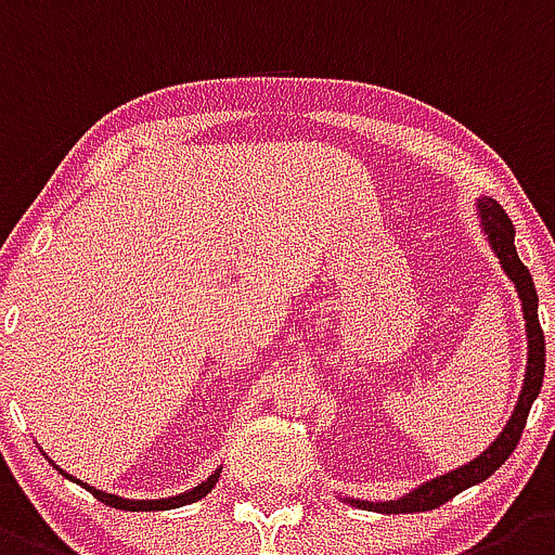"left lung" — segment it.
<instances>
[{
    "instance_id": "8db88e82",
    "label": "left lung",
    "mask_w": 555,
    "mask_h": 555,
    "mask_svg": "<svg viewBox=\"0 0 555 555\" xmlns=\"http://www.w3.org/2000/svg\"><path fill=\"white\" fill-rule=\"evenodd\" d=\"M481 207V223L483 232H487L489 243L495 248L498 259H501L503 271L508 273V279L514 282L517 293H520L522 301V314H526V332H528V367H526V384H522L520 401L514 406L512 421L506 423V428L501 431V437L487 448L478 459H473L470 464H464L459 470L446 473V476L434 478V481L423 483L414 492H409L406 498L392 503H364V501H351L362 508H371V512H384V514H406V512H428V508H437L442 503L451 501L453 495H459L462 489L473 487V483L487 481L492 473L506 462L514 453L517 442L522 437V428H526L528 412H531V403L537 401L539 389H542V376H545V334L539 326L537 314V287H533V279L528 273V268L522 266L520 257H517V248H514V227L508 221L506 209L495 202V198H481L478 202Z\"/></svg>"
}]
</instances>
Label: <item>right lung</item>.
Here are the masks:
<instances>
[{
	"mask_svg": "<svg viewBox=\"0 0 555 555\" xmlns=\"http://www.w3.org/2000/svg\"><path fill=\"white\" fill-rule=\"evenodd\" d=\"M63 473V470H60ZM66 478H72L68 473H63ZM218 476H221V470L212 473V476L207 478L204 483H198V487H193L191 492H182V495L177 498H166V501H127V498H118V495H107V492H102V489H93V487H82L91 492L93 498H99L102 503H107V506L113 508H127V512H154V508H159V512H166V508H179V506H188V503H196L202 501L207 492H212V487H216ZM72 481H77V478H72Z\"/></svg>",
	"mask_w": 555,
	"mask_h": 555,
	"instance_id": "right-lung-1",
	"label": "right lung"
}]
</instances>
